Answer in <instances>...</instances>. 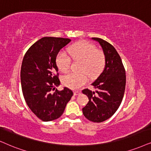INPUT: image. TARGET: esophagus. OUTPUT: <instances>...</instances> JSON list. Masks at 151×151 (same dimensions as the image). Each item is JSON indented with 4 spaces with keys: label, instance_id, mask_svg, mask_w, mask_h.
Segmentation results:
<instances>
[{
    "label": "esophagus",
    "instance_id": "esophagus-1",
    "mask_svg": "<svg viewBox=\"0 0 151 151\" xmlns=\"http://www.w3.org/2000/svg\"><path fill=\"white\" fill-rule=\"evenodd\" d=\"M80 93V91H74V95H79Z\"/></svg>",
    "mask_w": 151,
    "mask_h": 151
}]
</instances>
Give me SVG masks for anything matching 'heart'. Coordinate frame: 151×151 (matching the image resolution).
<instances>
[{"mask_svg": "<svg viewBox=\"0 0 151 151\" xmlns=\"http://www.w3.org/2000/svg\"><path fill=\"white\" fill-rule=\"evenodd\" d=\"M70 56L60 51L56 57V64L60 71L67 73L70 70L71 59L80 60L79 72L70 73L62 78L64 85L72 89H79L88 81L89 77L96 78L102 73L106 65V56L103 51L86 41H80L68 48Z\"/></svg>", "mask_w": 151, "mask_h": 151, "instance_id": "b5f03b06", "label": "heart"}]
</instances>
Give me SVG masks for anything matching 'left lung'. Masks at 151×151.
<instances>
[{
    "label": "left lung",
    "instance_id": "left-lung-1",
    "mask_svg": "<svg viewBox=\"0 0 151 151\" xmlns=\"http://www.w3.org/2000/svg\"><path fill=\"white\" fill-rule=\"evenodd\" d=\"M102 47L106 56V65L98 79L92 83L96 89L82 91L88 98L83 114L88 120L101 123L115 114L123 100L126 83V75L121 58L116 49L104 40L93 37Z\"/></svg>",
    "mask_w": 151,
    "mask_h": 151
}]
</instances>
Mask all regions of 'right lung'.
Masks as SVG:
<instances>
[{
	"instance_id": "right-lung-1",
	"label": "right lung",
	"mask_w": 151,
	"mask_h": 151,
	"mask_svg": "<svg viewBox=\"0 0 151 151\" xmlns=\"http://www.w3.org/2000/svg\"><path fill=\"white\" fill-rule=\"evenodd\" d=\"M71 40L45 37L33 44L25 53L21 68V84L26 104L43 121L60 117L73 92L60 85L56 57Z\"/></svg>"
}]
</instances>
